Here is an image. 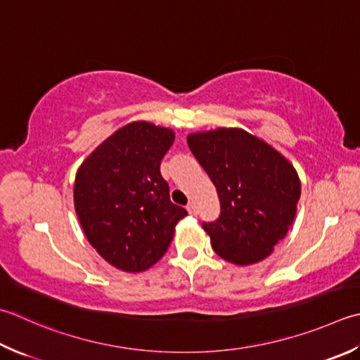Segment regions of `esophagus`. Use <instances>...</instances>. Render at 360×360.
I'll return each instance as SVG.
<instances>
[{
	"instance_id": "1",
	"label": "esophagus",
	"mask_w": 360,
	"mask_h": 360,
	"mask_svg": "<svg viewBox=\"0 0 360 360\" xmlns=\"http://www.w3.org/2000/svg\"><path fill=\"white\" fill-rule=\"evenodd\" d=\"M187 210H188L190 215H196V214H198V210H196L195 202H188V204H187Z\"/></svg>"
}]
</instances>
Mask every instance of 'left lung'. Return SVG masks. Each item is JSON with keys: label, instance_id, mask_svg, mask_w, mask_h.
Listing matches in <instances>:
<instances>
[{"label": "left lung", "instance_id": "left-lung-1", "mask_svg": "<svg viewBox=\"0 0 360 360\" xmlns=\"http://www.w3.org/2000/svg\"><path fill=\"white\" fill-rule=\"evenodd\" d=\"M187 143L220 198V215L202 223L214 251L236 265L270 256L297 214L301 182L293 165L238 128L190 134Z\"/></svg>", "mask_w": 360, "mask_h": 360}]
</instances>
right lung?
<instances>
[{"label":"right lung","instance_id":"right-lung-1","mask_svg":"<svg viewBox=\"0 0 360 360\" xmlns=\"http://www.w3.org/2000/svg\"><path fill=\"white\" fill-rule=\"evenodd\" d=\"M174 132L148 122L115 131L82 162L75 209L87 240L115 269L139 273L170 246L187 210L170 201L160 162Z\"/></svg>","mask_w":360,"mask_h":360}]
</instances>
